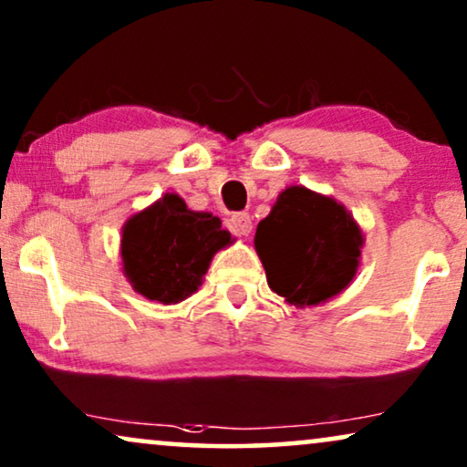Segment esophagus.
<instances>
[{"label":"esophagus","instance_id":"esophagus-1","mask_svg":"<svg viewBox=\"0 0 467 467\" xmlns=\"http://www.w3.org/2000/svg\"><path fill=\"white\" fill-rule=\"evenodd\" d=\"M228 230L234 237H247L252 233V217L250 213H233L228 220Z\"/></svg>","mask_w":467,"mask_h":467}]
</instances>
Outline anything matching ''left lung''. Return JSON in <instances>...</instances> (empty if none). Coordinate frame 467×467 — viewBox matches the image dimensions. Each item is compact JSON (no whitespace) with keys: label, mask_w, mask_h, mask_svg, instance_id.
<instances>
[{"label":"left lung","mask_w":467,"mask_h":467,"mask_svg":"<svg viewBox=\"0 0 467 467\" xmlns=\"http://www.w3.org/2000/svg\"><path fill=\"white\" fill-rule=\"evenodd\" d=\"M254 245L271 290L306 307L325 303L352 282L363 234L339 202L295 185L258 223Z\"/></svg>","instance_id":"1"}]
</instances>
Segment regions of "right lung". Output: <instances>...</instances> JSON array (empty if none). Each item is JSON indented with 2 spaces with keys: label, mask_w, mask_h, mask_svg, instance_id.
Returning <instances> with one entry per match:
<instances>
[{
  "label": "right lung",
  "mask_w": 467,
  "mask_h": 467,
  "mask_svg": "<svg viewBox=\"0 0 467 467\" xmlns=\"http://www.w3.org/2000/svg\"><path fill=\"white\" fill-rule=\"evenodd\" d=\"M228 241L217 217L166 194L123 226V271L136 292L171 306L201 285L213 254Z\"/></svg>",
  "instance_id": "right-lung-1"
}]
</instances>
